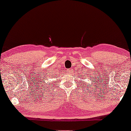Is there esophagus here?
I'll use <instances>...</instances> for the list:
<instances>
[{
  "label": "esophagus",
  "mask_w": 131,
  "mask_h": 131,
  "mask_svg": "<svg viewBox=\"0 0 131 131\" xmlns=\"http://www.w3.org/2000/svg\"><path fill=\"white\" fill-rule=\"evenodd\" d=\"M72 71H73V69H70L69 70H67V72L69 73V74H71L72 73Z\"/></svg>",
  "instance_id": "obj_1"
}]
</instances>
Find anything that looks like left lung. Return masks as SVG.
<instances>
[{
	"label": "left lung",
	"mask_w": 131,
	"mask_h": 131,
	"mask_svg": "<svg viewBox=\"0 0 131 131\" xmlns=\"http://www.w3.org/2000/svg\"><path fill=\"white\" fill-rule=\"evenodd\" d=\"M81 80H80V81H81ZM81 83H82V82H81Z\"/></svg>",
	"instance_id": "8db88e82"
}]
</instances>
